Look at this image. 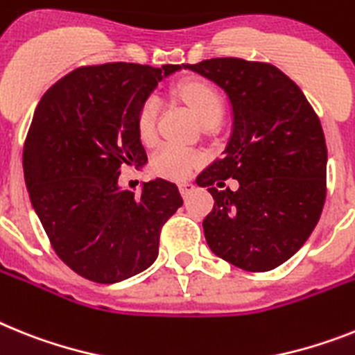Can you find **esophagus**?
Returning a JSON list of instances; mask_svg holds the SVG:
<instances>
[{
	"label": "esophagus",
	"instance_id": "1",
	"mask_svg": "<svg viewBox=\"0 0 355 355\" xmlns=\"http://www.w3.org/2000/svg\"><path fill=\"white\" fill-rule=\"evenodd\" d=\"M178 187H180V193H182L184 198H187V196H189L193 191H195V184H191V182L178 184Z\"/></svg>",
	"mask_w": 355,
	"mask_h": 355
}]
</instances>
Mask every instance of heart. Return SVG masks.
<instances>
[{"instance_id":"obj_1","label":"heart","mask_w":355,"mask_h":355,"mask_svg":"<svg viewBox=\"0 0 355 355\" xmlns=\"http://www.w3.org/2000/svg\"><path fill=\"white\" fill-rule=\"evenodd\" d=\"M177 95L187 108L191 110L202 126L211 128L218 124L223 115L222 97L213 86L202 81H187L177 86ZM160 112V101L157 95H150L142 101L137 112V133L142 142H151L157 135V119ZM202 162V157L195 151L180 148L177 144H164L155 151L151 159L153 173L166 178H186L193 168Z\"/></svg>"}]
</instances>
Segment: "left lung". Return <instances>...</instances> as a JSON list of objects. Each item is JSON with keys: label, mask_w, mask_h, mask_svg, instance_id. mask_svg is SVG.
Masks as SVG:
<instances>
[{"label": "left lung", "mask_w": 355, "mask_h": 355, "mask_svg": "<svg viewBox=\"0 0 355 355\" xmlns=\"http://www.w3.org/2000/svg\"><path fill=\"white\" fill-rule=\"evenodd\" d=\"M227 95L233 130L222 159L196 177L214 205L204 218L214 254L251 272L285 263L314 231L327 196V144L300 86L269 62L186 64ZM236 178L239 189L225 187Z\"/></svg>", "instance_id": "left-lung-1"}]
</instances>
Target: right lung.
I'll return each mask as SVG.
<instances>
[{"mask_svg":"<svg viewBox=\"0 0 355 355\" xmlns=\"http://www.w3.org/2000/svg\"><path fill=\"white\" fill-rule=\"evenodd\" d=\"M182 67L133 62L83 67L41 97L23 150L32 207L53 251L95 284H117L159 256L160 229L184 204L177 184L119 186L124 166L148 162L137 112Z\"/></svg>","mask_w":355,"mask_h":355,"instance_id":"right-lung-1","label":"right lung"}]
</instances>
